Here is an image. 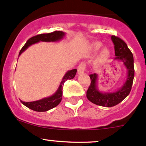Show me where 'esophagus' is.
<instances>
[{
  "mask_svg": "<svg viewBox=\"0 0 146 146\" xmlns=\"http://www.w3.org/2000/svg\"><path fill=\"white\" fill-rule=\"evenodd\" d=\"M85 63H81V64H79L78 67V73H79V74H81V73H84V71H85Z\"/></svg>",
  "mask_w": 146,
  "mask_h": 146,
  "instance_id": "esophagus-1",
  "label": "esophagus"
}]
</instances>
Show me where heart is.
Wrapping results in <instances>:
<instances>
[{"label": "heart", "instance_id": "obj_1", "mask_svg": "<svg viewBox=\"0 0 146 146\" xmlns=\"http://www.w3.org/2000/svg\"><path fill=\"white\" fill-rule=\"evenodd\" d=\"M102 45V44L101 42H94V43L92 44V48H91L92 52H96V51H98V50L101 48ZM110 55V50L107 48H103V49L100 51V53L99 56H98V59H97V62H98V64H102L104 61H105L106 60L109 58Z\"/></svg>", "mask_w": 146, "mask_h": 146}]
</instances>
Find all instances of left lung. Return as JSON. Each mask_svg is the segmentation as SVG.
Masks as SVG:
<instances>
[{
  "instance_id": "obj_1",
  "label": "left lung",
  "mask_w": 146,
  "mask_h": 146,
  "mask_svg": "<svg viewBox=\"0 0 146 146\" xmlns=\"http://www.w3.org/2000/svg\"><path fill=\"white\" fill-rule=\"evenodd\" d=\"M111 39L114 45L116 56L114 61L123 63V66L127 70L126 80L117 90L111 92H102L98 89V74H91L90 75L91 83L86 94L87 98L91 102L97 105L107 107L117 105L129 95L134 78L133 56L131 51L121 39L114 35L111 36Z\"/></svg>"
}]
</instances>
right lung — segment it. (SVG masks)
Instances as JSON below:
<instances>
[{"label":"right lung","instance_id":"1","mask_svg":"<svg viewBox=\"0 0 146 146\" xmlns=\"http://www.w3.org/2000/svg\"><path fill=\"white\" fill-rule=\"evenodd\" d=\"M66 33L64 32H61V31H55L51 33L48 34H41V35H38L36 36H32L30 39L27 40L26 44L23 46L22 49L20 50V53H19V56L21 55L23 52H24L26 49L31 45L34 44L38 43L39 42H58V41L61 40L64 37ZM77 72V69H73V70H68L66 73L64 75V78H63L62 80H61V83H60L59 87H58V90L56 92L52 95L51 96L48 97V98H43L39 100L34 101V102H23L22 100L21 102L24 104L25 106L28 107L30 110H34L36 111H46L48 110L53 109L54 107H56L60 102H61V100H62V89L64 87V82L67 80H70L73 79L75 77Z\"/></svg>","mask_w":146,"mask_h":146}]
</instances>
